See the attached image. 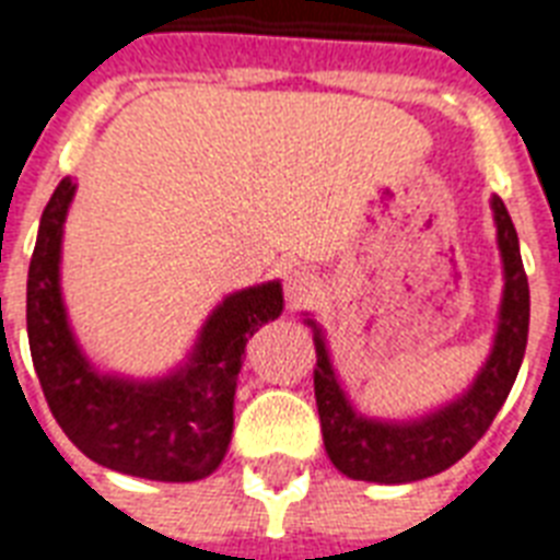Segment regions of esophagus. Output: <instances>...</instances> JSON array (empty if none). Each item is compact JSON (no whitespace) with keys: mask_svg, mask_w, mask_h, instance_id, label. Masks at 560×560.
<instances>
[{"mask_svg":"<svg viewBox=\"0 0 560 560\" xmlns=\"http://www.w3.org/2000/svg\"><path fill=\"white\" fill-rule=\"evenodd\" d=\"M316 293V281L311 272L305 270H290L284 276V296H288L290 307H302L307 305Z\"/></svg>","mask_w":560,"mask_h":560,"instance_id":"esophagus-1","label":"esophagus"}]
</instances>
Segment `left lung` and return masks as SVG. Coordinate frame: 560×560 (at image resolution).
Masks as SVG:
<instances>
[{
  "label": "left lung",
  "instance_id": "obj_1",
  "mask_svg": "<svg viewBox=\"0 0 560 560\" xmlns=\"http://www.w3.org/2000/svg\"><path fill=\"white\" fill-rule=\"evenodd\" d=\"M491 209L505 270L500 325L494 349L488 354L486 366L479 369L477 381L447 407L416 421H377L358 416L334 374L323 331L314 319H307L316 342L314 392L325 451L346 477L398 486L442 474L486 435L503 400L509 398L529 337V281L523 272L521 244L509 209L500 197L491 200Z\"/></svg>",
  "mask_w": 560,
  "mask_h": 560
}]
</instances>
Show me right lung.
I'll use <instances>...</instances> for the list:
<instances>
[{
    "label": "right lung",
    "mask_w": 560,
    "mask_h": 560,
    "mask_svg": "<svg viewBox=\"0 0 560 560\" xmlns=\"http://www.w3.org/2000/svg\"><path fill=\"white\" fill-rule=\"evenodd\" d=\"M74 183L60 179L28 267L31 360L51 416L92 462L130 477L194 482L209 477L232 439L237 372L246 340L281 314V284L267 281L220 302L179 372L136 383L98 374L83 358L60 296V241Z\"/></svg>",
    "instance_id": "right-lung-1"
}]
</instances>
